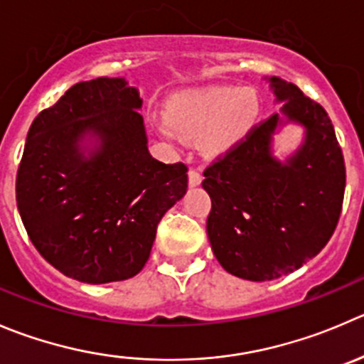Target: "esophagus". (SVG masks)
I'll use <instances>...</instances> for the list:
<instances>
[{"instance_id":"34e87169","label":"esophagus","mask_w":364,"mask_h":364,"mask_svg":"<svg viewBox=\"0 0 364 364\" xmlns=\"http://www.w3.org/2000/svg\"><path fill=\"white\" fill-rule=\"evenodd\" d=\"M200 181H203V174H200L199 171H196V168H190V171H188V183H190V186L200 185Z\"/></svg>"}]
</instances>
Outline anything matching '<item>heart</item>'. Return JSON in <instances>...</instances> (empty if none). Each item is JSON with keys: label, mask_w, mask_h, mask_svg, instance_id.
Wrapping results in <instances>:
<instances>
[{"label": "heart", "mask_w": 364, "mask_h": 364, "mask_svg": "<svg viewBox=\"0 0 364 364\" xmlns=\"http://www.w3.org/2000/svg\"><path fill=\"white\" fill-rule=\"evenodd\" d=\"M257 115L259 97L250 88H199L172 97L161 132L167 136L199 139L200 149L218 154L238 144Z\"/></svg>", "instance_id": "heart-1"}]
</instances>
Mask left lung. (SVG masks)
<instances>
[{"instance_id": "obj_1", "label": "left lung", "mask_w": 364, "mask_h": 364, "mask_svg": "<svg viewBox=\"0 0 364 364\" xmlns=\"http://www.w3.org/2000/svg\"><path fill=\"white\" fill-rule=\"evenodd\" d=\"M288 121L304 126L297 153L272 156L279 115L252 126L245 139L204 168L211 199L208 238L218 263L247 281H272L315 257L333 236L345 193V161L327 112L294 83L270 77Z\"/></svg>"}]
</instances>
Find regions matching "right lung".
Segmentation results:
<instances>
[{
    "instance_id": "obj_1",
    "label": "right lung",
    "mask_w": 364,
    "mask_h": 364,
    "mask_svg": "<svg viewBox=\"0 0 364 364\" xmlns=\"http://www.w3.org/2000/svg\"><path fill=\"white\" fill-rule=\"evenodd\" d=\"M140 107L122 77H96L73 85L28 132L16 179L21 220L41 256L81 283L136 276L161 217L188 188L185 164L147 151Z\"/></svg>"
}]
</instances>
